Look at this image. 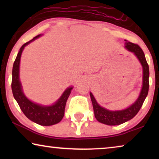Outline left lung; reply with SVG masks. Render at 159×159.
Masks as SVG:
<instances>
[{"instance_id":"obj_1","label":"left lung","mask_w":159,"mask_h":159,"mask_svg":"<svg viewBox=\"0 0 159 159\" xmlns=\"http://www.w3.org/2000/svg\"><path fill=\"white\" fill-rule=\"evenodd\" d=\"M125 48L128 51L134 53L137 56L143 69V88L141 90L140 96L138 100L129 108L122 111H108L101 106H100L95 101L94 96L90 93V98L92 101L95 117L99 122L107 125H119L126 121L130 120L138 114L142 107L145 98L147 97L149 89V66L145 59V54L143 50L138 44L132 43L126 40Z\"/></svg>"}]
</instances>
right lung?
Here are the masks:
<instances>
[{"mask_svg": "<svg viewBox=\"0 0 159 159\" xmlns=\"http://www.w3.org/2000/svg\"><path fill=\"white\" fill-rule=\"evenodd\" d=\"M40 36V34H39L29 42L25 43L19 50L13 66L11 89L15 100L18 103L24 114L28 119L40 125L51 126L60 122L64 117L66 101L70 95L72 88H67L57 102L51 106H43L34 103L28 100L24 95L19 77L21 55L26 45Z\"/></svg>", "mask_w": 159, "mask_h": 159, "instance_id": "obj_1", "label": "right lung"}]
</instances>
